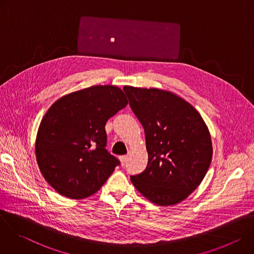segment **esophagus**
I'll use <instances>...</instances> for the list:
<instances>
[{"mask_svg": "<svg viewBox=\"0 0 254 254\" xmlns=\"http://www.w3.org/2000/svg\"><path fill=\"white\" fill-rule=\"evenodd\" d=\"M120 161H121L123 167L126 166L127 162V156H121V157H120Z\"/></svg>", "mask_w": 254, "mask_h": 254, "instance_id": "1", "label": "esophagus"}]
</instances>
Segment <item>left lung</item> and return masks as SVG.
Here are the masks:
<instances>
[{
    "label": "left lung",
    "mask_w": 254,
    "mask_h": 254,
    "mask_svg": "<svg viewBox=\"0 0 254 254\" xmlns=\"http://www.w3.org/2000/svg\"><path fill=\"white\" fill-rule=\"evenodd\" d=\"M141 124L149 155L147 168L130 176L137 191L160 206L185 200L202 182L212 160L209 130L195 108L172 92L125 86Z\"/></svg>",
    "instance_id": "obj_1"
}]
</instances>
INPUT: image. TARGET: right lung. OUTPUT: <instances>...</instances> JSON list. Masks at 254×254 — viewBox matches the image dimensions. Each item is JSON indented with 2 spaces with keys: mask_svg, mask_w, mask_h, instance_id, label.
<instances>
[{
  "mask_svg": "<svg viewBox=\"0 0 254 254\" xmlns=\"http://www.w3.org/2000/svg\"><path fill=\"white\" fill-rule=\"evenodd\" d=\"M127 104L121 88L96 85L51 105L38 129L36 159L45 180L60 195L91 196L121 164L105 149L104 127Z\"/></svg>",
  "mask_w": 254,
  "mask_h": 254,
  "instance_id": "obj_1",
  "label": "right lung"
}]
</instances>
